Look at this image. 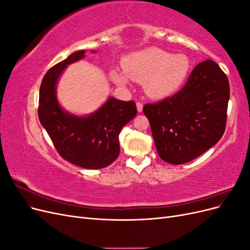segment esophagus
Segmentation results:
<instances>
[{"label": "esophagus", "mask_w": 250, "mask_h": 250, "mask_svg": "<svg viewBox=\"0 0 250 250\" xmlns=\"http://www.w3.org/2000/svg\"><path fill=\"white\" fill-rule=\"evenodd\" d=\"M137 108L139 112H142L143 110V103L142 102H137Z\"/></svg>", "instance_id": "esophagus-1"}]
</instances>
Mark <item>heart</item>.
<instances>
[{"label":"heart","mask_w":250,"mask_h":250,"mask_svg":"<svg viewBox=\"0 0 250 250\" xmlns=\"http://www.w3.org/2000/svg\"><path fill=\"white\" fill-rule=\"evenodd\" d=\"M122 72L112 70L110 79L118 85H126L128 78L144 81L145 92L155 99L169 97L183 86L191 70V62L185 54H171L158 48H148L126 56Z\"/></svg>","instance_id":"obj_1"}]
</instances>
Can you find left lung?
Masks as SVG:
<instances>
[{
	"label": "left lung",
	"instance_id": "obj_1",
	"mask_svg": "<svg viewBox=\"0 0 250 250\" xmlns=\"http://www.w3.org/2000/svg\"><path fill=\"white\" fill-rule=\"evenodd\" d=\"M229 82L213 60L194 67L178 93L145 104L157 153L172 165L190 162L217 144L225 131Z\"/></svg>",
	"mask_w": 250,
	"mask_h": 250
}]
</instances>
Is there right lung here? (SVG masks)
Returning a JSON list of instances; mask_svg holds the SVG:
<instances>
[{
    "label": "right lung",
    "instance_id": "1",
    "mask_svg": "<svg viewBox=\"0 0 250 250\" xmlns=\"http://www.w3.org/2000/svg\"><path fill=\"white\" fill-rule=\"evenodd\" d=\"M77 51L46 73L40 88L39 118L57 152L65 161L85 169H102L120 154L119 134L137 116L134 101L109 97L89 116L77 117L64 111L57 101L56 84L65 67L84 57Z\"/></svg>",
    "mask_w": 250,
    "mask_h": 250
}]
</instances>
